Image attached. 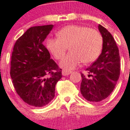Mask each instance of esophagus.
<instances>
[{
	"instance_id": "34e87169",
	"label": "esophagus",
	"mask_w": 130,
	"mask_h": 130,
	"mask_svg": "<svg viewBox=\"0 0 130 130\" xmlns=\"http://www.w3.org/2000/svg\"><path fill=\"white\" fill-rule=\"evenodd\" d=\"M71 73H72L71 71H65V70L62 71V75H63V76H67V75H70Z\"/></svg>"
}]
</instances>
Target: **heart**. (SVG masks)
Segmentation results:
<instances>
[{"label":"heart","mask_w":130,"mask_h":130,"mask_svg":"<svg viewBox=\"0 0 130 130\" xmlns=\"http://www.w3.org/2000/svg\"><path fill=\"white\" fill-rule=\"evenodd\" d=\"M57 38H48L46 45L56 59H61L67 52H71L60 62V67L72 70L83 62H93L99 56L102 48V37L99 31L87 26L70 25L62 28Z\"/></svg>","instance_id":"1"}]
</instances>
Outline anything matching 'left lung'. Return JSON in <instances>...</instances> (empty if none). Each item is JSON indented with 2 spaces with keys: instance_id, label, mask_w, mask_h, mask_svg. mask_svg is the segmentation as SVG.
Wrapping results in <instances>:
<instances>
[{
  "instance_id": "8db88e82",
  "label": "left lung",
  "mask_w": 130,
  "mask_h": 130,
  "mask_svg": "<svg viewBox=\"0 0 130 130\" xmlns=\"http://www.w3.org/2000/svg\"><path fill=\"white\" fill-rule=\"evenodd\" d=\"M102 37V53L86 69L87 77L81 73L80 92L87 100L99 102L114 90L120 73L119 50L114 38L104 27L98 26Z\"/></svg>"
}]
</instances>
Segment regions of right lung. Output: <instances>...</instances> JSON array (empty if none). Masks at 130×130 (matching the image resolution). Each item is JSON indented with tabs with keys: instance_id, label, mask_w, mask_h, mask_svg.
<instances>
[{
	"instance_id": "add662e5",
	"label": "right lung",
	"mask_w": 130,
	"mask_h": 130,
	"mask_svg": "<svg viewBox=\"0 0 130 130\" xmlns=\"http://www.w3.org/2000/svg\"><path fill=\"white\" fill-rule=\"evenodd\" d=\"M53 25L31 27L16 41L11 57L10 77L16 92L29 105L43 107L55 96L61 69L43 45Z\"/></svg>"
}]
</instances>
